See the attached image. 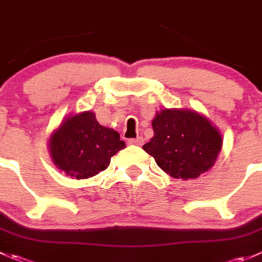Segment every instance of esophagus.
<instances>
[{
    "label": "esophagus",
    "instance_id": "1",
    "mask_svg": "<svg viewBox=\"0 0 262 262\" xmlns=\"http://www.w3.org/2000/svg\"><path fill=\"white\" fill-rule=\"evenodd\" d=\"M129 144H133V146H141L143 143V138L138 137V138H132L128 141Z\"/></svg>",
    "mask_w": 262,
    "mask_h": 262
}]
</instances>
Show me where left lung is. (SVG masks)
Masks as SVG:
<instances>
[{
    "label": "left lung",
    "mask_w": 262,
    "mask_h": 262,
    "mask_svg": "<svg viewBox=\"0 0 262 262\" xmlns=\"http://www.w3.org/2000/svg\"><path fill=\"white\" fill-rule=\"evenodd\" d=\"M154 137L142 148L170 177L194 179L215 164L223 138L201 114L164 108L152 120Z\"/></svg>",
    "instance_id": "obj_1"
}]
</instances>
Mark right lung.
<instances>
[{"instance_id":"1","label":"right lung","mask_w":262,"mask_h":262,"mask_svg":"<svg viewBox=\"0 0 262 262\" xmlns=\"http://www.w3.org/2000/svg\"><path fill=\"white\" fill-rule=\"evenodd\" d=\"M50 154L61 171L87 179L107 169L111 157L125 148L118 132L102 126L92 111L68 116L51 134Z\"/></svg>"}]
</instances>
